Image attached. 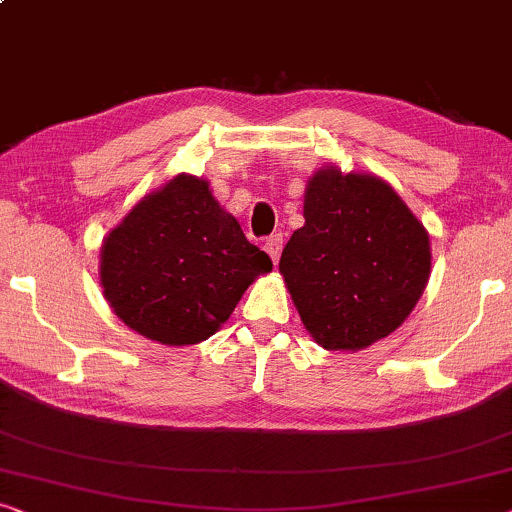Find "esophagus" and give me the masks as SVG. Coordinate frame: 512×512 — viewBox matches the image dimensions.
Segmentation results:
<instances>
[{
    "instance_id": "34e87169",
    "label": "esophagus",
    "mask_w": 512,
    "mask_h": 512,
    "mask_svg": "<svg viewBox=\"0 0 512 512\" xmlns=\"http://www.w3.org/2000/svg\"><path fill=\"white\" fill-rule=\"evenodd\" d=\"M264 250L273 259V264H278L280 253H283V236H280V234L269 236V239H266V243H264Z\"/></svg>"
}]
</instances>
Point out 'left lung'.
<instances>
[{"instance_id": "obj_1", "label": "left lung", "mask_w": 512, "mask_h": 512, "mask_svg": "<svg viewBox=\"0 0 512 512\" xmlns=\"http://www.w3.org/2000/svg\"><path fill=\"white\" fill-rule=\"evenodd\" d=\"M304 220L278 269L313 341L357 352L401 327L429 283L431 243L394 187L320 167L306 183Z\"/></svg>"}]
</instances>
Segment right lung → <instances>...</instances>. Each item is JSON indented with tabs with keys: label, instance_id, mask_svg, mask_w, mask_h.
I'll return each mask as SVG.
<instances>
[{
	"label": "right lung",
	"instance_id": "obj_1",
	"mask_svg": "<svg viewBox=\"0 0 512 512\" xmlns=\"http://www.w3.org/2000/svg\"><path fill=\"white\" fill-rule=\"evenodd\" d=\"M271 269L206 178L178 174L106 234L99 285L136 334L192 345L225 325L243 292Z\"/></svg>",
	"mask_w": 512,
	"mask_h": 512
}]
</instances>
